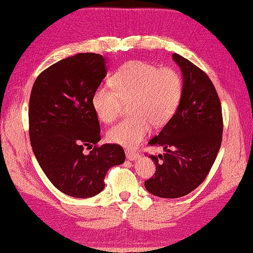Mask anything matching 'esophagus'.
<instances>
[{
  "label": "esophagus",
  "instance_id": "34e87169",
  "mask_svg": "<svg viewBox=\"0 0 253 253\" xmlns=\"http://www.w3.org/2000/svg\"><path fill=\"white\" fill-rule=\"evenodd\" d=\"M126 159L128 161H132L133 162V161H135V160L139 159V154L135 153V152H132L130 150H126Z\"/></svg>",
  "mask_w": 253,
  "mask_h": 253
}]
</instances>
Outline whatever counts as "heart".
Returning <instances> with one entry per match:
<instances>
[{
	"mask_svg": "<svg viewBox=\"0 0 253 253\" xmlns=\"http://www.w3.org/2000/svg\"><path fill=\"white\" fill-rule=\"evenodd\" d=\"M113 87L102 84L92 97L99 119L116 120L122 101L130 102L132 116L113 126L107 133L114 144L135 147L150 134L152 123L162 126L174 116L183 94V80L171 68H157L143 60L127 61L114 74Z\"/></svg>",
	"mask_w": 253,
	"mask_h": 253,
	"instance_id": "heart-1",
	"label": "heart"
}]
</instances>
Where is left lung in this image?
Listing matches in <instances>:
<instances>
[{"instance_id":"left-lung-1","label":"left lung","mask_w":253,"mask_h":253,"mask_svg":"<svg viewBox=\"0 0 253 253\" xmlns=\"http://www.w3.org/2000/svg\"><path fill=\"white\" fill-rule=\"evenodd\" d=\"M171 58L182 71L183 94L174 116L149 142L165 153L150 155L156 171L144 182L147 192L162 198L183 197L204 182L222 134L221 104L211 80L183 56Z\"/></svg>"}]
</instances>
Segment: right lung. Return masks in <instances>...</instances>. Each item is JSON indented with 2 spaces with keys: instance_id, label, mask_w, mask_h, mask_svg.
Returning a JSON list of instances; mask_svg holds the SVG:
<instances>
[{
  "instance_id": "obj_1",
  "label": "right lung",
  "mask_w": 253,
  "mask_h": 253,
  "mask_svg": "<svg viewBox=\"0 0 253 253\" xmlns=\"http://www.w3.org/2000/svg\"><path fill=\"white\" fill-rule=\"evenodd\" d=\"M107 71L102 55L83 52L51 65L32 88L33 152L50 183L68 196H96L104 188L109 169L126 161L120 145H96L101 136L92 97Z\"/></svg>"
}]
</instances>
